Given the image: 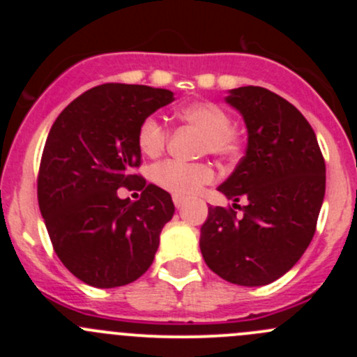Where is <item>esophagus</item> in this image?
<instances>
[{
	"mask_svg": "<svg viewBox=\"0 0 357 357\" xmlns=\"http://www.w3.org/2000/svg\"><path fill=\"white\" fill-rule=\"evenodd\" d=\"M172 202H174V205H176V208H181L183 205H185V199H183V197H178V195H174L172 197Z\"/></svg>",
	"mask_w": 357,
	"mask_h": 357,
	"instance_id": "34e87169",
	"label": "esophagus"
}]
</instances>
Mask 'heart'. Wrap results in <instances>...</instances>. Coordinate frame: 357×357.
<instances>
[{"label": "heart", "instance_id": "1", "mask_svg": "<svg viewBox=\"0 0 357 357\" xmlns=\"http://www.w3.org/2000/svg\"><path fill=\"white\" fill-rule=\"evenodd\" d=\"M176 115L186 124L204 132L202 152L212 153L219 158H233L238 155L242 143L238 135L231 129V117L225 109L212 102H195L183 105ZM169 131L157 117H146L139 124L138 149L143 155L158 157L167 145ZM215 171L211 164H186L179 160H165L153 169V181L165 192L178 197H192L200 192L202 186L214 181Z\"/></svg>", "mask_w": 357, "mask_h": 357}]
</instances>
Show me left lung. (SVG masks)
Segmentation results:
<instances>
[{
	"mask_svg": "<svg viewBox=\"0 0 357 357\" xmlns=\"http://www.w3.org/2000/svg\"><path fill=\"white\" fill-rule=\"evenodd\" d=\"M243 115L245 155L219 186L245 205L208 207L200 228L204 261L222 280L242 287L273 283L294 268L311 243L325 199L326 167L307 119L261 86L226 98Z\"/></svg>",
	"mask_w": 357,
	"mask_h": 357,
	"instance_id": "8db88e82",
	"label": "left lung"
}]
</instances>
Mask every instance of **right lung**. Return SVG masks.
<instances>
[{
  "instance_id": "obj_1",
  "label": "right lung",
  "mask_w": 357,
  "mask_h": 357,
  "mask_svg": "<svg viewBox=\"0 0 357 357\" xmlns=\"http://www.w3.org/2000/svg\"><path fill=\"white\" fill-rule=\"evenodd\" d=\"M172 100L169 89L102 84L68 103L50 129L38 174L39 211L53 250L88 285H128L152 266L174 204L132 172L142 165L136 136ZM119 188L142 189L140 200L119 199Z\"/></svg>"
}]
</instances>
